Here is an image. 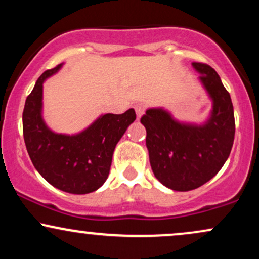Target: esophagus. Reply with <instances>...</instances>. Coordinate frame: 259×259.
<instances>
[{"label": "esophagus", "instance_id": "1", "mask_svg": "<svg viewBox=\"0 0 259 259\" xmlns=\"http://www.w3.org/2000/svg\"><path fill=\"white\" fill-rule=\"evenodd\" d=\"M135 112H136V115H138V118H141L142 115L145 114V111H146V108H145V106L140 105V103H138V105H135Z\"/></svg>", "mask_w": 259, "mask_h": 259}]
</instances>
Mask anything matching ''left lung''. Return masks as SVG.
Returning a JSON list of instances; mask_svg holds the SVG:
<instances>
[{"label": "left lung", "instance_id": "left-lung-1", "mask_svg": "<svg viewBox=\"0 0 259 259\" xmlns=\"http://www.w3.org/2000/svg\"><path fill=\"white\" fill-rule=\"evenodd\" d=\"M192 65L213 100L209 120L200 126L181 124L160 108L147 109L141 117L154 177L175 191H190L212 179L227 162L234 144L230 94L210 65L198 62Z\"/></svg>", "mask_w": 259, "mask_h": 259}]
</instances>
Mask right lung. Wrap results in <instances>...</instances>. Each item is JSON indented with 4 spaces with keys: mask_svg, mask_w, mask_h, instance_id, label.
Returning a JSON list of instances; mask_svg holds the SVG:
<instances>
[{
    "mask_svg": "<svg viewBox=\"0 0 259 259\" xmlns=\"http://www.w3.org/2000/svg\"><path fill=\"white\" fill-rule=\"evenodd\" d=\"M62 64L46 70L26 97L23 134L29 157L36 170L52 186L69 194H89L108 178L115 145L136 119L135 111L103 114L76 135L55 134L41 117L42 84Z\"/></svg>",
    "mask_w": 259,
    "mask_h": 259,
    "instance_id": "right-lung-1",
    "label": "right lung"
}]
</instances>
